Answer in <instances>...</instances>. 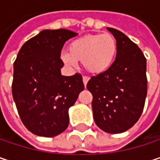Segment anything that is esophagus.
I'll list each match as a JSON object with an SVG mask.
<instances>
[{
  "label": "esophagus",
  "mask_w": 160,
  "mask_h": 160,
  "mask_svg": "<svg viewBox=\"0 0 160 160\" xmlns=\"http://www.w3.org/2000/svg\"><path fill=\"white\" fill-rule=\"evenodd\" d=\"M82 80H83V84H84V86L86 87V85H87V83H88V80H89V78H88V77H86V76H84V77L82 78Z\"/></svg>",
  "instance_id": "1"
}]
</instances>
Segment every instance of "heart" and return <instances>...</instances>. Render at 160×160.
I'll use <instances>...</instances> for the list:
<instances>
[{"mask_svg": "<svg viewBox=\"0 0 160 160\" xmlns=\"http://www.w3.org/2000/svg\"><path fill=\"white\" fill-rule=\"evenodd\" d=\"M117 54L118 43L111 34H89L73 41L61 59L69 66L80 62L88 73L100 75L114 65Z\"/></svg>", "mask_w": 160, "mask_h": 160, "instance_id": "b5f03b06", "label": "heart"}]
</instances>
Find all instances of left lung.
Masks as SVG:
<instances>
[{"label": "left lung", "mask_w": 160, "mask_h": 160, "mask_svg": "<svg viewBox=\"0 0 160 160\" xmlns=\"http://www.w3.org/2000/svg\"><path fill=\"white\" fill-rule=\"evenodd\" d=\"M118 43L111 68L87 83L92 94L95 124L108 133H121L132 128L144 109L147 93L146 59L141 49L121 31L108 28Z\"/></svg>", "instance_id": "8db88e82"}]
</instances>
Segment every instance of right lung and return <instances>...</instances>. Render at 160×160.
<instances>
[{"label": "right lung", "instance_id": "obj_1", "mask_svg": "<svg viewBox=\"0 0 160 160\" xmlns=\"http://www.w3.org/2000/svg\"><path fill=\"white\" fill-rule=\"evenodd\" d=\"M77 35L64 28L44 29L26 42L16 56L13 98L22 122L36 135L63 132L69 123L68 109L84 90L80 74H61V50Z\"/></svg>", "mask_w": 160, "mask_h": 160}]
</instances>
